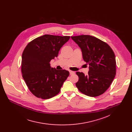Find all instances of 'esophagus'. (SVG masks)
Wrapping results in <instances>:
<instances>
[{"mask_svg": "<svg viewBox=\"0 0 132 132\" xmlns=\"http://www.w3.org/2000/svg\"><path fill=\"white\" fill-rule=\"evenodd\" d=\"M70 75H73L75 74V72H73V71H70Z\"/></svg>", "mask_w": 132, "mask_h": 132, "instance_id": "esophagus-1", "label": "esophagus"}]
</instances>
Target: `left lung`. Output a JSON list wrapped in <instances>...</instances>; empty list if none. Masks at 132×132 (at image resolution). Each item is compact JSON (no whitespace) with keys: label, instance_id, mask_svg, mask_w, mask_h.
Returning <instances> with one entry per match:
<instances>
[{"label":"left lung","instance_id":"1","mask_svg":"<svg viewBox=\"0 0 132 132\" xmlns=\"http://www.w3.org/2000/svg\"><path fill=\"white\" fill-rule=\"evenodd\" d=\"M81 49L83 60L89 65L88 75L79 72L76 85L89 96L104 94L110 87L116 75V60L111 48L105 42L89 35L71 37Z\"/></svg>","mask_w":132,"mask_h":132}]
</instances>
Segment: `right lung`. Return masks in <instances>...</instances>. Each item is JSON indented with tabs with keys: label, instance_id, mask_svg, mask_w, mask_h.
Returning a JSON list of instances; mask_svg holds the SVG:
<instances>
[{
	"label": "right lung",
	"instance_id": "right-lung-1",
	"mask_svg": "<svg viewBox=\"0 0 132 132\" xmlns=\"http://www.w3.org/2000/svg\"><path fill=\"white\" fill-rule=\"evenodd\" d=\"M69 36L45 35L35 38L26 46L22 55V77L30 91L42 99L50 98L58 94L69 72L57 70L50 62L57 57Z\"/></svg>",
	"mask_w": 132,
	"mask_h": 132
}]
</instances>
